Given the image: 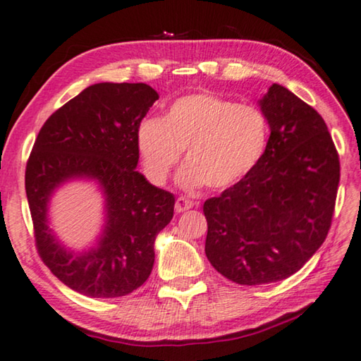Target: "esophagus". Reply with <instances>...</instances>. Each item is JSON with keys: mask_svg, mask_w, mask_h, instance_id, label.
Segmentation results:
<instances>
[{"mask_svg": "<svg viewBox=\"0 0 361 361\" xmlns=\"http://www.w3.org/2000/svg\"><path fill=\"white\" fill-rule=\"evenodd\" d=\"M192 205H194L192 200H189L186 197H178V199H176V202H175V210L181 213V212H186L189 209H192Z\"/></svg>", "mask_w": 361, "mask_h": 361, "instance_id": "34e87169", "label": "esophagus"}]
</instances>
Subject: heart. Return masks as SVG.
<instances>
[{
	"mask_svg": "<svg viewBox=\"0 0 361 361\" xmlns=\"http://www.w3.org/2000/svg\"><path fill=\"white\" fill-rule=\"evenodd\" d=\"M269 140L266 114L215 94L185 95L162 119L138 124L137 145L148 178L162 185L186 151L181 186L228 189L258 166Z\"/></svg>",
	"mask_w": 361,
	"mask_h": 361,
	"instance_id": "1",
	"label": "heart"
}]
</instances>
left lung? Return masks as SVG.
<instances>
[{"label":"left lung","instance_id":"1","mask_svg":"<svg viewBox=\"0 0 361 361\" xmlns=\"http://www.w3.org/2000/svg\"><path fill=\"white\" fill-rule=\"evenodd\" d=\"M271 137L245 178L205 200V255L239 285L280 282L325 242L339 156L322 116L280 84L259 100Z\"/></svg>","mask_w":361,"mask_h":361}]
</instances>
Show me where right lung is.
Wrapping results in <instances>:
<instances>
[{
  "label": "right lung",
  "mask_w": 361,
  "mask_h": 361,
  "mask_svg": "<svg viewBox=\"0 0 361 361\" xmlns=\"http://www.w3.org/2000/svg\"><path fill=\"white\" fill-rule=\"evenodd\" d=\"M159 99L148 84L99 82L59 108L33 145L25 191L36 248L60 282L90 298H119L142 286L154 264V240L173 218L172 192L137 172L138 124ZM92 179L106 199V223L94 247L65 249L48 228L55 189Z\"/></svg>",
  "instance_id": "add662e5"
}]
</instances>
